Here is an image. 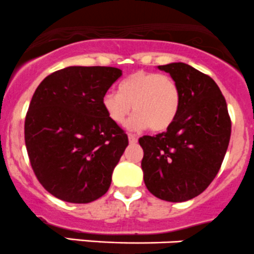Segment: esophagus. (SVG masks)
Here are the masks:
<instances>
[{
    "mask_svg": "<svg viewBox=\"0 0 254 254\" xmlns=\"http://www.w3.org/2000/svg\"><path fill=\"white\" fill-rule=\"evenodd\" d=\"M127 139H129V142H130V144H135V142L137 141V137L135 136V135H132V134H129V135H127Z\"/></svg>",
    "mask_w": 254,
    "mask_h": 254,
    "instance_id": "obj_1",
    "label": "esophagus"
}]
</instances>
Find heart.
Returning a JSON list of instances; mask_svg holds the SVG:
<instances>
[{
    "label": "heart",
    "mask_w": 254,
    "mask_h": 254,
    "mask_svg": "<svg viewBox=\"0 0 254 254\" xmlns=\"http://www.w3.org/2000/svg\"><path fill=\"white\" fill-rule=\"evenodd\" d=\"M102 105L114 124H125L134 110L136 114L130 120V129L149 127L152 131H164L179 115L181 90L169 75L137 70L120 83L119 93H105Z\"/></svg>",
    "instance_id": "obj_1"
}]
</instances>
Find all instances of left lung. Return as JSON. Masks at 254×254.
<instances>
[{"label":"left lung","mask_w":254,"mask_h":254,"mask_svg":"<svg viewBox=\"0 0 254 254\" xmlns=\"http://www.w3.org/2000/svg\"><path fill=\"white\" fill-rule=\"evenodd\" d=\"M157 68L179 84L181 107L166 131L139 139L144 182L160 200L184 202L202 193L217 175L230 142L231 119L212 78L181 62Z\"/></svg>","instance_id":"8db88e82"}]
</instances>
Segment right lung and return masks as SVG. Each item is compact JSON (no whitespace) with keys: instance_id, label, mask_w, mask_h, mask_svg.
<instances>
[{"instance_id":"add662e5","label":"right lung","mask_w":254,"mask_h":254,"mask_svg":"<svg viewBox=\"0 0 254 254\" xmlns=\"http://www.w3.org/2000/svg\"><path fill=\"white\" fill-rule=\"evenodd\" d=\"M122 77L114 67H67L42 80L24 122V141L42 186L59 200L89 203L112 184L129 140L102 98Z\"/></svg>"}]
</instances>
